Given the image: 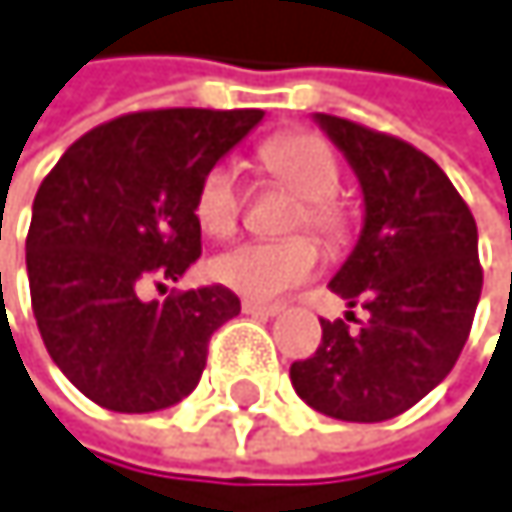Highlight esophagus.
<instances>
[{
    "mask_svg": "<svg viewBox=\"0 0 512 512\" xmlns=\"http://www.w3.org/2000/svg\"><path fill=\"white\" fill-rule=\"evenodd\" d=\"M242 312L245 315H254V318H273L282 312L279 303H258V300H242Z\"/></svg>",
    "mask_w": 512,
    "mask_h": 512,
    "instance_id": "esophagus-1",
    "label": "esophagus"
}]
</instances>
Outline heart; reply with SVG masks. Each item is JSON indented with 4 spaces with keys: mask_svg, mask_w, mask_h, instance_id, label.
I'll list each match as a JSON object with an SVG mask.
<instances>
[{
    "mask_svg": "<svg viewBox=\"0 0 512 512\" xmlns=\"http://www.w3.org/2000/svg\"><path fill=\"white\" fill-rule=\"evenodd\" d=\"M261 166L276 185L300 197L291 230H312L327 248H343L349 242L352 218L334 197L343 178L340 160L321 136L303 130L273 136L261 145ZM242 206L245 194L236 169L227 160L209 166L194 197L200 227L215 239H227L239 227ZM318 258V245L303 233L282 242H245L218 254L212 276L242 297L270 300L306 282L315 273Z\"/></svg>",
    "mask_w": 512,
    "mask_h": 512,
    "instance_id": "1",
    "label": "heart"
}]
</instances>
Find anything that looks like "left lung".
Returning a JSON list of instances; mask_svg holds the SVG:
<instances>
[{
    "label": "left lung",
    "mask_w": 512,
    "mask_h": 512,
    "mask_svg": "<svg viewBox=\"0 0 512 512\" xmlns=\"http://www.w3.org/2000/svg\"><path fill=\"white\" fill-rule=\"evenodd\" d=\"M315 121L364 191V230L331 291L367 318H321V343L291 364V385L331 419L385 422L440 385L470 337L483 291L477 221L416 145L337 115Z\"/></svg>",
    "instance_id": "obj_1"
}]
</instances>
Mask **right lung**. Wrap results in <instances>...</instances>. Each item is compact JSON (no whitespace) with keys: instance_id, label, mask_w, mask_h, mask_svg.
<instances>
[{"instance_id":"1","label":"right lung","mask_w":512,"mask_h":512,"mask_svg":"<svg viewBox=\"0 0 512 512\" xmlns=\"http://www.w3.org/2000/svg\"><path fill=\"white\" fill-rule=\"evenodd\" d=\"M261 108H151L105 121L45 175L26 233L32 315L48 355L93 404L154 413L188 397L218 327L239 315L224 285L169 291L203 251L200 178Z\"/></svg>"}]
</instances>
